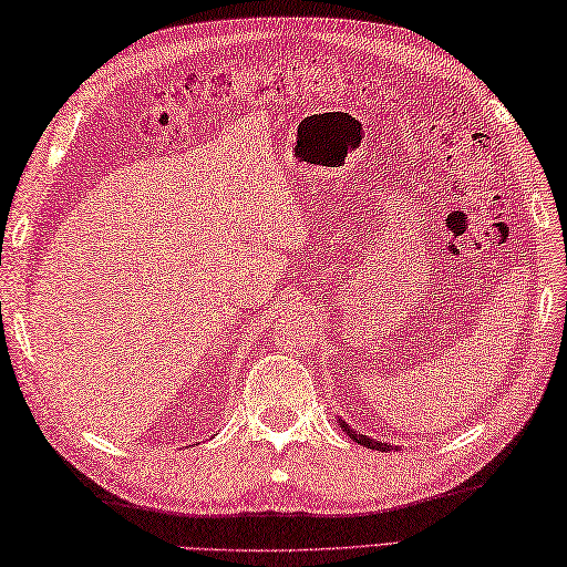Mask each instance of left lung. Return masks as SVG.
I'll use <instances>...</instances> for the list:
<instances>
[{
	"label": "left lung",
	"instance_id": "1",
	"mask_svg": "<svg viewBox=\"0 0 567 567\" xmlns=\"http://www.w3.org/2000/svg\"><path fill=\"white\" fill-rule=\"evenodd\" d=\"M339 426L346 431V436H351L355 443L365 445V449H372V451H392L394 449V445H390V443H382V441H375V439H370V436H363V433H360V431L348 426L343 419H339Z\"/></svg>",
	"mask_w": 567,
	"mask_h": 567
}]
</instances>
